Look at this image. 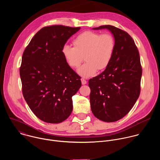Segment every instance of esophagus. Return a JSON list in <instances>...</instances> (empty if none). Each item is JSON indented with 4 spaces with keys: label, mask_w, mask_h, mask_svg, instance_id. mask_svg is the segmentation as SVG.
Here are the masks:
<instances>
[{
    "label": "esophagus",
    "mask_w": 160,
    "mask_h": 160,
    "mask_svg": "<svg viewBox=\"0 0 160 160\" xmlns=\"http://www.w3.org/2000/svg\"><path fill=\"white\" fill-rule=\"evenodd\" d=\"M81 82H82V85H85V84H87V81H86L84 78H81Z\"/></svg>",
    "instance_id": "obj_1"
}]
</instances>
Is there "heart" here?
Returning a JSON list of instances; mask_svg holds the SVG:
<instances>
[{
    "label": "heart",
    "instance_id": "b5f03b06",
    "mask_svg": "<svg viewBox=\"0 0 160 160\" xmlns=\"http://www.w3.org/2000/svg\"><path fill=\"white\" fill-rule=\"evenodd\" d=\"M75 46L64 44L62 53L70 66L77 68L82 61L86 62L78 70L82 77L89 78L96 75L98 70H102L110 62L115 48V41L109 33L87 31L75 40Z\"/></svg>",
    "mask_w": 160,
    "mask_h": 160
}]
</instances>
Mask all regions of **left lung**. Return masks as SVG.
<instances>
[{
	"label": "left lung",
	"instance_id": "8db88e82",
	"mask_svg": "<svg viewBox=\"0 0 160 160\" xmlns=\"http://www.w3.org/2000/svg\"><path fill=\"white\" fill-rule=\"evenodd\" d=\"M92 29L108 30L115 39V48L105 70L88 81L91 110L100 120L117 122L139 98L142 77L139 53L127 32L111 25Z\"/></svg>",
	"mask_w": 160,
	"mask_h": 160
}]
</instances>
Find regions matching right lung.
<instances>
[{"label":"right lung","mask_w":160,"mask_h":160,"mask_svg":"<svg viewBox=\"0 0 160 160\" xmlns=\"http://www.w3.org/2000/svg\"><path fill=\"white\" fill-rule=\"evenodd\" d=\"M80 27L53 25L40 29L22 56L19 74L24 98L40 120L59 123L73 109L72 96L82 85L80 77L65 60L62 48Z\"/></svg>","instance_id":"right-lung-1"}]
</instances>
